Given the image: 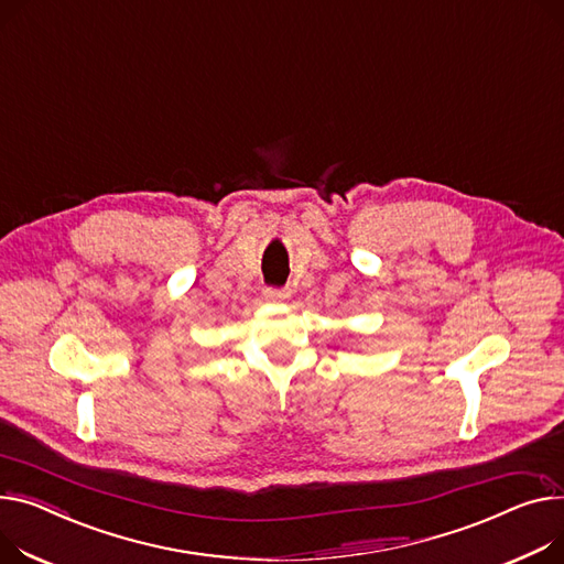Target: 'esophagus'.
Segmentation results:
<instances>
[{
    "label": "esophagus",
    "instance_id": "1",
    "mask_svg": "<svg viewBox=\"0 0 564 564\" xmlns=\"http://www.w3.org/2000/svg\"><path fill=\"white\" fill-rule=\"evenodd\" d=\"M262 294H265L268 302H283V299L290 296V290L288 288H265L262 290Z\"/></svg>",
    "mask_w": 564,
    "mask_h": 564
}]
</instances>
